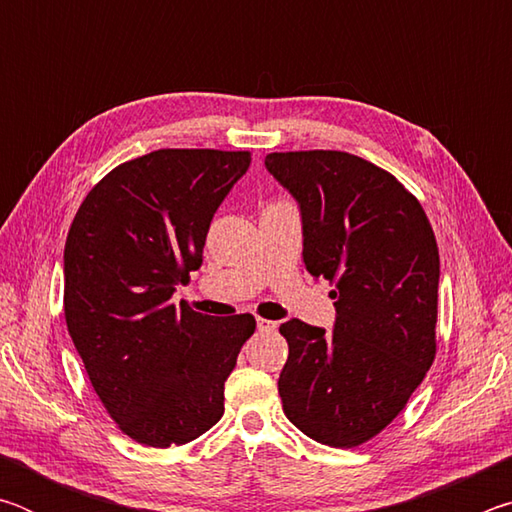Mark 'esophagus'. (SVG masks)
Here are the masks:
<instances>
[{"instance_id":"obj_1","label":"esophagus","mask_w":512,"mask_h":512,"mask_svg":"<svg viewBox=\"0 0 512 512\" xmlns=\"http://www.w3.org/2000/svg\"><path fill=\"white\" fill-rule=\"evenodd\" d=\"M277 323H273V320H266V318H257V329L259 332H275Z\"/></svg>"}]
</instances>
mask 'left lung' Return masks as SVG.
I'll list each match as a JSON object with an SVG mask.
<instances>
[{
  "label": "left lung",
  "mask_w": 512,
  "mask_h": 512,
  "mask_svg": "<svg viewBox=\"0 0 512 512\" xmlns=\"http://www.w3.org/2000/svg\"><path fill=\"white\" fill-rule=\"evenodd\" d=\"M264 164L300 207L307 271L336 287L332 334L280 325L282 409L318 443L357 447L397 418L436 357V237L418 198L357 155L268 153Z\"/></svg>",
  "instance_id": "1"
}]
</instances>
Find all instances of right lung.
Wrapping results in <instances>:
<instances>
[{
	"label": "right lung",
	"mask_w": 512,
	"mask_h": 512,
	"mask_svg": "<svg viewBox=\"0 0 512 512\" xmlns=\"http://www.w3.org/2000/svg\"><path fill=\"white\" fill-rule=\"evenodd\" d=\"M248 151L160 149L92 187L65 241V320L110 418L135 443L185 445L223 415V384L255 332L171 296L203 264L212 216Z\"/></svg>",
	"instance_id": "obj_1"
}]
</instances>
